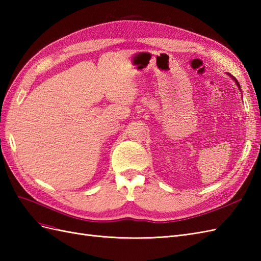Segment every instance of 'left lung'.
I'll return each mask as SVG.
<instances>
[{"instance_id": "left-lung-1", "label": "left lung", "mask_w": 261, "mask_h": 261, "mask_svg": "<svg viewBox=\"0 0 261 261\" xmlns=\"http://www.w3.org/2000/svg\"><path fill=\"white\" fill-rule=\"evenodd\" d=\"M233 80H235V77H233ZM235 83H236V85H238V86L240 87V84H239V82H238V81H236V80H235Z\"/></svg>"}]
</instances>
